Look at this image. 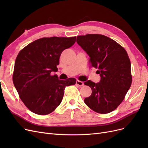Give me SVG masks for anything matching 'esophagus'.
<instances>
[{
    "label": "esophagus",
    "mask_w": 148,
    "mask_h": 148,
    "mask_svg": "<svg viewBox=\"0 0 148 148\" xmlns=\"http://www.w3.org/2000/svg\"><path fill=\"white\" fill-rule=\"evenodd\" d=\"M76 84L78 85L79 86H82L84 85V83L83 82L79 81V80H77V82H76Z\"/></svg>",
    "instance_id": "1"
}]
</instances>
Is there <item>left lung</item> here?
<instances>
[{"mask_svg":"<svg viewBox=\"0 0 148 148\" xmlns=\"http://www.w3.org/2000/svg\"><path fill=\"white\" fill-rule=\"evenodd\" d=\"M77 42L87 53L92 66L98 69L101 80L84 82L92 89L84 103L93 111L107 114L121 104L131 86V63L127 51L106 36L89 34L78 36Z\"/></svg>","mask_w":148,"mask_h":148,"instance_id":"left-lung-1","label":"left lung"}]
</instances>
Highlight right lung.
Masks as SVG:
<instances>
[{
	"instance_id": "add662e5",
	"label": "right lung",
	"mask_w": 148,
	"mask_h": 148,
	"mask_svg": "<svg viewBox=\"0 0 148 148\" xmlns=\"http://www.w3.org/2000/svg\"><path fill=\"white\" fill-rule=\"evenodd\" d=\"M76 37L43 38L24 47L15 62L13 82L21 100L27 108L38 115L54 110L63 99L66 86L77 80H60L52 75L58 70L62 52L72 46Z\"/></svg>"
}]
</instances>
